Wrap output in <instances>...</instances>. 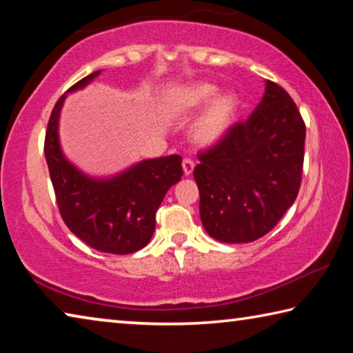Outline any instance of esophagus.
<instances>
[{"label":"esophagus","mask_w":353,"mask_h":353,"mask_svg":"<svg viewBox=\"0 0 353 353\" xmlns=\"http://www.w3.org/2000/svg\"><path fill=\"white\" fill-rule=\"evenodd\" d=\"M182 168H183V174L185 176H190L191 172H193V170H194V162H193V160H190V159H183Z\"/></svg>","instance_id":"1"}]
</instances>
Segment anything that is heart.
<instances>
[{"instance_id":"b5f03b06","label":"heart","mask_w":353,"mask_h":353,"mask_svg":"<svg viewBox=\"0 0 353 353\" xmlns=\"http://www.w3.org/2000/svg\"><path fill=\"white\" fill-rule=\"evenodd\" d=\"M218 90L219 88L213 83H191L172 88L163 101V112L170 117L196 112L208 104ZM238 109L240 99L235 93L225 92L219 94L191 129V140L194 145L205 148L218 143L234 123Z\"/></svg>"}]
</instances>
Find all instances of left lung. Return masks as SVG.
I'll list each match as a JSON object with an SVG mask.
<instances>
[{
  "instance_id": "1",
  "label": "left lung",
  "mask_w": 353,
  "mask_h": 353,
  "mask_svg": "<svg viewBox=\"0 0 353 353\" xmlns=\"http://www.w3.org/2000/svg\"><path fill=\"white\" fill-rule=\"evenodd\" d=\"M305 123L276 82L246 121L198 154L193 171L207 234L221 243H250L271 232L296 201L302 181Z\"/></svg>"
}]
</instances>
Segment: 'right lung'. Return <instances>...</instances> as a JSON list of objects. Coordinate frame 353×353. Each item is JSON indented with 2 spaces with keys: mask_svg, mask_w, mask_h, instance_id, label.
Instances as JSON below:
<instances>
[{
  "mask_svg": "<svg viewBox=\"0 0 353 353\" xmlns=\"http://www.w3.org/2000/svg\"><path fill=\"white\" fill-rule=\"evenodd\" d=\"M99 71L88 74L67 93L88 85ZM62 94L51 112L45 135V157L59 212L68 229L99 252L126 255L146 246L155 229V213L166 191L181 181L177 154L143 160L112 177H90L65 157L59 141Z\"/></svg>",
  "mask_w": 353,
  "mask_h": 353,
  "instance_id": "1",
  "label": "right lung"
}]
</instances>
